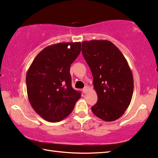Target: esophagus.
Segmentation results:
<instances>
[{"instance_id":"34e87169","label":"esophagus","mask_w":158,"mask_h":158,"mask_svg":"<svg viewBox=\"0 0 158 158\" xmlns=\"http://www.w3.org/2000/svg\"><path fill=\"white\" fill-rule=\"evenodd\" d=\"M89 87H88V86H85V87L84 88V89H83V92H84V93H87L88 92H89Z\"/></svg>"}]
</instances>
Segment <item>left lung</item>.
Masks as SVG:
<instances>
[{"label":"left lung","mask_w":158,"mask_h":158,"mask_svg":"<svg viewBox=\"0 0 158 158\" xmlns=\"http://www.w3.org/2000/svg\"><path fill=\"white\" fill-rule=\"evenodd\" d=\"M82 53L98 95L93 113L105 121H116L123 115L132 98L134 80L127 61L118 48L105 40L84 41Z\"/></svg>","instance_id":"1"}]
</instances>
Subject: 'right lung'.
Listing matches in <instances>:
<instances>
[{"mask_svg": "<svg viewBox=\"0 0 158 158\" xmlns=\"http://www.w3.org/2000/svg\"><path fill=\"white\" fill-rule=\"evenodd\" d=\"M81 43L49 45L34 58L26 73L28 98L32 107L45 121L59 122L71 114L81 93L74 90L69 73Z\"/></svg>", "mask_w": 158, "mask_h": 158, "instance_id": "add662e5", "label": "right lung"}]
</instances>
